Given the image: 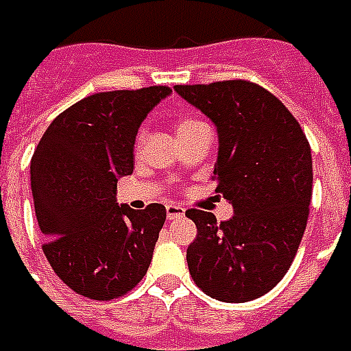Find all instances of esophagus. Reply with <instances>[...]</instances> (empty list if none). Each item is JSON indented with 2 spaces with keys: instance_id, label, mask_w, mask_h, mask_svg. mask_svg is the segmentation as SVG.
Masks as SVG:
<instances>
[{
  "instance_id": "34e87169",
  "label": "esophagus",
  "mask_w": 351,
  "mask_h": 351,
  "mask_svg": "<svg viewBox=\"0 0 351 351\" xmlns=\"http://www.w3.org/2000/svg\"><path fill=\"white\" fill-rule=\"evenodd\" d=\"M185 215V208H181L178 204H168L166 206V217L168 219H178V217H183Z\"/></svg>"
}]
</instances>
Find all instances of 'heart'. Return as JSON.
Here are the masks:
<instances>
[{
    "label": "heart",
    "mask_w": 351,
    "mask_h": 351,
    "mask_svg": "<svg viewBox=\"0 0 351 351\" xmlns=\"http://www.w3.org/2000/svg\"><path fill=\"white\" fill-rule=\"evenodd\" d=\"M198 124H204L202 121H198V119H193V117H183V119H180L178 123H176V130H178V136L180 134H185V132L193 130V128H196ZM141 138H143V130H140V134H138V141H141Z\"/></svg>",
    "instance_id": "b5f03b06"
}]
</instances>
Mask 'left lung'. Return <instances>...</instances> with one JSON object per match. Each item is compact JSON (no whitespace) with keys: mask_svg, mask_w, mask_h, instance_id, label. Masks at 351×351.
<instances>
[{"mask_svg":"<svg viewBox=\"0 0 351 351\" xmlns=\"http://www.w3.org/2000/svg\"><path fill=\"white\" fill-rule=\"evenodd\" d=\"M219 132L211 180L234 215L217 223L210 211L187 210L196 238L189 272L223 302H247L274 289L297 255L312 200V153L299 121L272 92L234 79L176 84Z\"/></svg>","mask_w":351,"mask_h":351,"instance_id":"8db88e82","label":"left lung"}]
</instances>
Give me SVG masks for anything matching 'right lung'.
<instances>
[{
	"label": "right lung",
	"mask_w": 351,
	"mask_h": 351,
	"mask_svg": "<svg viewBox=\"0 0 351 351\" xmlns=\"http://www.w3.org/2000/svg\"><path fill=\"white\" fill-rule=\"evenodd\" d=\"M170 92L158 84L86 96L52 121L34 151L29 173L45 257L83 297L119 299L147 274L166 208L119 206L117 180L132 173L141 121Z\"/></svg>",
	"instance_id": "obj_1"
}]
</instances>
